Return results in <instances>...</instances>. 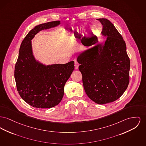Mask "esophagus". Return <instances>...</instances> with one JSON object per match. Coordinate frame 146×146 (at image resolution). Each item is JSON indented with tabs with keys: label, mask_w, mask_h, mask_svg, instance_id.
Returning <instances> with one entry per match:
<instances>
[{
	"label": "esophagus",
	"mask_w": 146,
	"mask_h": 146,
	"mask_svg": "<svg viewBox=\"0 0 146 146\" xmlns=\"http://www.w3.org/2000/svg\"><path fill=\"white\" fill-rule=\"evenodd\" d=\"M79 63L77 61H75V63H74V66H75V68L76 69H77L78 68V67H79Z\"/></svg>",
	"instance_id": "34e87169"
}]
</instances>
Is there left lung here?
I'll return each instance as SVG.
<instances>
[{"mask_svg": "<svg viewBox=\"0 0 146 146\" xmlns=\"http://www.w3.org/2000/svg\"><path fill=\"white\" fill-rule=\"evenodd\" d=\"M97 20L103 25L102 33L107 36L106 40L103 46L82 53L77 61L86 94L95 103L105 104L118 99L126 90L130 60L126 43L116 27L108 19Z\"/></svg>", "mask_w": 146, "mask_h": 146, "instance_id": "left-lung-1", "label": "left lung"}]
</instances>
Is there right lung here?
<instances>
[{
  "label": "right lung",
  "instance_id": "add662e5",
  "mask_svg": "<svg viewBox=\"0 0 146 146\" xmlns=\"http://www.w3.org/2000/svg\"><path fill=\"white\" fill-rule=\"evenodd\" d=\"M60 24V21H54L36 26L20 47L14 70L17 88L21 98L34 108H51L60 103L64 85L74 69V61L45 66L36 62L33 55L31 40L35 35Z\"/></svg>",
  "mask_w": 146,
  "mask_h": 146
}]
</instances>
